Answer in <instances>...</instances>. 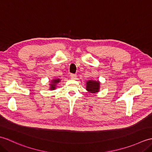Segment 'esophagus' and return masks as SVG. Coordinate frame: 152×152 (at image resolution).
Instances as JSON below:
<instances>
[{
    "instance_id": "esophagus-1",
    "label": "esophagus",
    "mask_w": 152,
    "mask_h": 152,
    "mask_svg": "<svg viewBox=\"0 0 152 152\" xmlns=\"http://www.w3.org/2000/svg\"><path fill=\"white\" fill-rule=\"evenodd\" d=\"M70 78L72 79V80H76V74H70Z\"/></svg>"
}]
</instances>
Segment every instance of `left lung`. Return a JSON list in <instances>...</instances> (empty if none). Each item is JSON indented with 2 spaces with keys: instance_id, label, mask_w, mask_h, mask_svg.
<instances>
[{
  "instance_id": "1",
  "label": "left lung",
  "mask_w": 152,
  "mask_h": 152,
  "mask_svg": "<svg viewBox=\"0 0 152 152\" xmlns=\"http://www.w3.org/2000/svg\"><path fill=\"white\" fill-rule=\"evenodd\" d=\"M86 89L87 91L91 93L99 92L100 89V82L95 80H88L86 82Z\"/></svg>"
}]
</instances>
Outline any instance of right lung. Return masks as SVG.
Masks as SVG:
<instances>
[{
    "mask_svg": "<svg viewBox=\"0 0 152 152\" xmlns=\"http://www.w3.org/2000/svg\"><path fill=\"white\" fill-rule=\"evenodd\" d=\"M61 81L60 79H54L52 81H51V83L50 84V90H54L56 89V86H57V84L58 83H59V82Z\"/></svg>",
    "mask_w": 152,
    "mask_h": 152,
    "instance_id": "right-lung-1",
    "label": "right lung"
}]
</instances>
